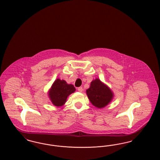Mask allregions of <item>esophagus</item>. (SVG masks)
<instances>
[{
  "label": "esophagus",
  "instance_id": "1",
  "mask_svg": "<svg viewBox=\"0 0 160 160\" xmlns=\"http://www.w3.org/2000/svg\"><path fill=\"white\" fill-rule=\"evenodd\" d=\"M77 90L78 91L80 92H83V88L82 87H79L77 88Z\"/></svg>",
  "mask_w": 160,
  "mask_h": 160
}]
</instances>
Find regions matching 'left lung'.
<instances>
[{"instance_id": "1", "label": "left lung", "mask_w": 160, "mask_h": 160, "mask_svg": "<svg viewBox=\"0 0 160 160\" xmlns=\"http://www.w3.org/2000/svg\"><path fill=\"white\" fill-rule=\"evenodd\" d=\"M86 93L91 102L97 108H103L112 101L113 93L98 78L93 80Z\"/></svg>"}]
</instances>
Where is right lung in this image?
Instances as JSON below:
<instances>
[{
    "mask_svg": "<svg viewBox=\"0 0 160 160\" xmlns=\"http://www.w3.org/2000/svg\"><path fill=\"white\" fill-rule=\"evenodd\" d=\"M75 91L76 89L72 84H68L65 80L58 78L52 86L49 97L54 106H62L66 102L69 95Z\"/></svg>",
    "mask_w": 160,
    "mask_h": 160,
    "instance_id": "1",
    "label": "right lung"
}]
</instances>
